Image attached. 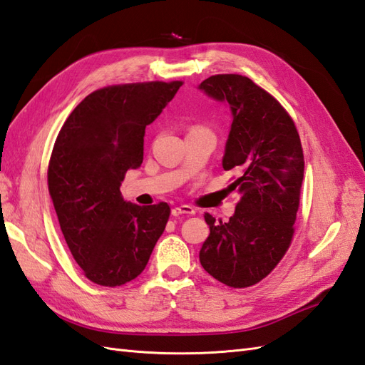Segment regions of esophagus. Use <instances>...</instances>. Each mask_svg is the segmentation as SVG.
Returning a JSON list of instances; mask_svg holds the SVG:
<instances>
[{"label": "esophagus", "mask_w": 365, "mask_h": 365, "mask_svg": "<svg viewBox=\"0 0 365 365\" xmlns=\"http://www.w3.org/2000/svg\"><path fill=\"white\" fill-rule=\"evenodd\" d=\"M172 215L173 217H180V215H195V209L189 204H182V206H176L172 209Z\"/></svg>", "instance_id": "esophagus-1"}]
</instances>
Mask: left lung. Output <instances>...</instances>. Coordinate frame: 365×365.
Here are the masks:
<instances>
[{"mask_svg":"<svg viewBox=\"0 0 365 365\" xmlns=\"http://www.w3.org/2000/svg\"><path fill=\"white\" fill-rule=\"evenodd\" d=\"M198 90L229 106L232 123L223 168L240 175L229 185L238 190L240 201L227 223L204 213L210 234L200 262L225 285L247 288L264 279L289 247L304 152L289 114L251 78L218 74L201 82Z\"/></svg>","mask_w":365,"mask_h":365,"instance_id":"1","label":"left lung"}]
</instances>
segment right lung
Returning a JSON list of instances; mask_svg holds the SVG:
<instances>
[{
	"label": "right lung",
	"instance_id": "right-lung-1",
	"mask_svg": "<svg viewBox=\"0 0 365 365\" xmlns=\"http://www.w3.org/2000/svg\"><path fill=\"white\" fill-rule=\"evenodd\" d=\"M182 82L102 88L86 96L61 127L52 150L48 185L60 229L74 260L91 282L120 287L145 269L170 207L125 201L120 184L144 159L145 127Z\"/></svg>",
	"mask_w": 365,
	"mask_h": 365
}]
</instances>
